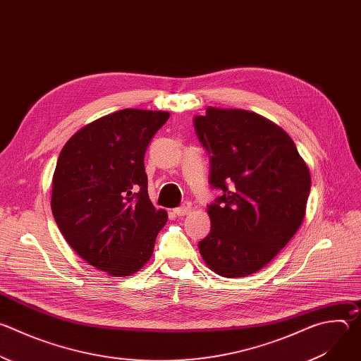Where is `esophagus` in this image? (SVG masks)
Masks as SVG:
<instances>
[{
	"label": "esophagus",
	"mask_w": 361,
	"mask_h": 361,
	"mask_svg": "<svg viewBox=\"0 0 361 361\" xmlns=\"http://www.w3.org/2000/svg\"><path fill=\"white\" fill-rule=\"evenodd\" d=\"M191 202H184L181 207H177V209H174V213L178 216V217H183V216H185V214H188L190 212H191Z\"/></svg>",
	"instance_id": "esophagus-1"
}]
</instances>
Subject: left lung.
Masks as SVG:
<instances>
[{
	"label": "left lung",
	"mask_w": 361,
	"mask_h": 361,
	"mask_svg": "<svg viewBox=\"0 0 361 361\" xmlns=\"http://www.w3.org/2000/svg\"><path fill=\"white\" fill-rule=\"evenodd\" d=\"M210 156L212 230L198 243L214 273L227 279L262 270L302 223L312 177L290 135L245 110L209 107L194 117Z\"/></svg>",
	"instance_id": "obj_1"
}]
</instances>
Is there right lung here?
<instances>
[{
	"mask_svg": "<svg viewBox=\"0 0 361 361\" xmlns=\"http://www.w3.org/2000/svg\"><path fill=\"white\" fill-rule=\"evenodd\" d=\"M169 118L166 111L120 110L82 127L60 152L53 216L71 248L109 276L144 267L167 223L166 210L149 201L144 154Z\"/></svg>",
	"mask_w": 361,
	"mask_h": 361,
	"instance_id": "1",
	"label": "right lung"
}]
</instances>
